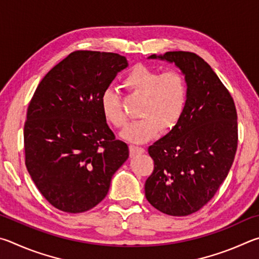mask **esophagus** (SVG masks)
I'll list each match as a JSON object with an SVG mask.
<instances>
[{
  "instance_id": "1",
  "label": "esophagus",
  "mask_w": 259,
  "mask_h": 259,
  "mask_svg": "<svg viewBox=\"0 0 259 259\" xmlns=\"http://www.w3.org/2000/svg\"><path fill=\"white\" fill-rule=\"evenodd\" d=\"M144 149L141 147H137V146H133V144H131L130 146V152H131V156L134 157L137 155H141V153H144Z\"/></svg>"
}]
</instances>
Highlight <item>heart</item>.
<instances>
[{"label":"heart","instance_id":"obj_1","mask_svg":"<svg viewBox=\"0 0 259 259\" xmlns=\"http://www.w3.org/2000/svg\"><path fill=\"white\" fill-rule=\"evenodd\" d=\"M130 92L141 95L143 102L140 116L127 126L121 137L133 143H144L156 137L160 128L169 131L178 124L188 99L184 76L176 70L160 71L147 66H135L124 79ZM103 117L115 127L125 126L127 116L122 109L120 94L108 88L100 99Z\"/></svg>","mask_w":259,"mask_h":259}]
</instances>
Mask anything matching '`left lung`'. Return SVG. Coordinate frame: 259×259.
I'll list each match as a JSON object with an SVG mask.
<instances>
[{
    "instance_id": "1",
    "label": "left lung",
    "mask_w": 259,
    "mask_h": 259,
    "mask_svg": "<svg viewBox=\"0 0 259 259\" xmlns=\"http://www.w3.org/2000/svg\"><path fill=\"white\" fill-rule=\"evenodd\" d=\"M148 59L174 63L184 75L188 99L178 124L148 149L155 169L144 185L146 198L164 214L187 216L205 206L229 174L238 147L237 110L216 72L196 53Z\"/></svg>"
}]
</instances>
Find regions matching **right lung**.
<instances>
[{
    "mask_svg": "<svg viewBox=\"0 0 259 259\" xmlns=\"http://www.w3.org/2000/svg\"><path fill=\"white\" fill-rule=\"evenodd\" d=\"M127 66L117 53L75 51L35 91L24 127L26 167L59 210L76 214L97 206L130 156L100 106L103 91Z\"/></svg>",
    "mask_w": 259,
    "mask_h": 259,
    "instance_id": "obj_1",
    "label": "right lung"
}]
</instances>
